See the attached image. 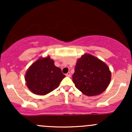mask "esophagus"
Returning a JSON list of instances; mask_svg holds the SVG:
<instances>
[{
    "mask_svg": "<svg viewBox=\"0 0 132 132\" xmlns=\"http://www.w3.org/2000/svg\"><path fill=\"white\" fill-rule=\"evenodd\" d=\"M66 77H70V76H71V73H70V72H68V73H66Z\"/></svg>",
    "mask_w": 132,
    "mask_h": 132,
    "instance_id": "34e87169",
    "label": "esophagus"
}]
</instances>
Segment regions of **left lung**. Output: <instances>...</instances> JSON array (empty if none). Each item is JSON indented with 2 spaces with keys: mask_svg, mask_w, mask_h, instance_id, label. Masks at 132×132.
<instances>
[{
  "mask_svg": "<svg viewBox=\"0 0 132 132\" xmlns=\"http://www.w3.org/2000/svg\"><path fill=\"white\" fill-rule=\"evenodd\" d=\"M72 78L80 91L92 96L107 89L111 80V72L104 62L91 54H84L77 60Z\"/></svg>",
  "mask_w": 132,
  "mask_h": 132,
  "instance_id": "obj_1",
  "label": "left lung"
}]
</instances>
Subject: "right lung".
<instances>
[{
	"label": "right lung",
	"mask_w": 132,
	"mask_h": 132,
	"mask_svg": "<svg viewBox=\"0 0 132 132\" xmlns=\"http://www.w3.org/2000/svg\"><path fill=\"white\" fill-rule=\"evenodd\" d=\"M65 77L50 56L38 59L28 68L25 80L29 89L38 95H46L57 88Z\"/></svg>",
	"instance_id": "add662e5"
}]
</instances>
